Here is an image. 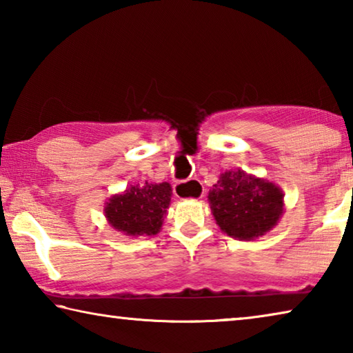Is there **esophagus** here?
I'll list each match as a JSON object with an SVG mask.
<instances>
[{"label":"esophagus","mask_w":353,"mask_h":353,"mask_svg":"<svg viewBox=\"0 0 353 353\" xmlns=\"http://www.w3.org/2000/svg\"><path fill=\"white\" fill-rule=\"evenodd\" d=\"M190 181V183L188 184V182ZM196 183H199L198 181H193V179H191V181H187V182H177L176 185H174V193H176V196L177 198H187V199H194L193 196H187L188 193H190V188H194L196 187ZM201 185V183H199ZM201 196V194H199ZM198 196V198H199Z\"/></svg>","instance_id":"34e87169"}]
</instances>
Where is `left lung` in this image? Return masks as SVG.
Returning <instances> with one entry per match:
<instances>
[{
    "mask_svg": "<svg viewBox=\"0 0 353 353\" xmlns=\"http://www.w3.org/2000/svg\"><path fill=\"white\" fill-rule=\"evenodd\" d=\"M208 201L221 230L238 240L249 241L265 235L283 213L280 188L241 170L221 174Z\"/></svg>",
    "mask_w": 353,
    "mask_h": 353,
    "instance_id": "8db88e82",
    "label": "left lung"
}]
</instances>
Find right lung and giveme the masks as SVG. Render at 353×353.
I'll return each mask as SVG.
<instances>
[{"label":"right lung","mask_w":353,"mask_h":353,"mask_svg":"<svg viewBox=\"0 0 353 353\" xmlns=\"http://www.w3.org/2000/svg\"><path fill=\"white\" fill-rule=\"evenodd\" d=\"M171 201L168 182L130 187L123 194L109 199L104 208L109 224L129 236L155 235L163 224V216Z\"/></svg>","instance_id":"right-lung-1"}]
</instances>
